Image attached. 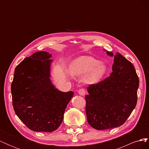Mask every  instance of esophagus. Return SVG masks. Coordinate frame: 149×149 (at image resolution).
Returning <instances> with one entry per match:
<instances>
[{
  "label": "esophagus",
  "mask_w": 149,
  "mask_h": 149,
  "mask_svg": "<svg viewBox=\"0 0 149 149\" xmlns=\"http://www.w3.org/2000/svg\"><path fill=\"white\" fill-rule=\"evenodd\" d=\"M78 93H79V95H81V96H84L85 94H86V90L84 88L80 89L78 91Z\"/></svg>",
  "instance_id": "34e87169"
}]
</instances>
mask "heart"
Returning <instances> with one entry per match:
<instances>
[{"label": "heart", "mask_w": 149, "mask_h": 149, "mask_svg": "<svg viewBox=\"0 0 149 149\" xmlns=\"http://www.w3.org/2000/svg\"><path fill=\"white\" fill-rule=\"evenodd\" d=\"M107 70L105 63L88 56L76 58L70 65V71L72 75L81 76L86 74L84 80L88 84L100 81L106 74Z\"/></svg>", "instance_id": "b5f03b06"}]
</instances>
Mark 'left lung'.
Masks as SVG:
<instances>
[{
    "mask_svg": "<svg viewBox=\"0 0 149 149\" xmlns=\"http://www.w3.org/2000/svg\"><path fill=\"white\" fill-rule=\"evenodd\" d=\"M113 56L112 52H106ZM109 77L88 87L85 96L89 124L104 130L119 127L132 113L137 101L139 79L134 66L117 53Z\"/></svg>",
    "mask_w": 149,
    "mask_h": 149,
    "instance_id": "8db88e82",
    "label": "left lung"
}]
</instances>
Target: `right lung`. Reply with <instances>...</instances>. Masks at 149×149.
<instances>
[{
  "mask_svg": "<svg viewBox=\"0 0 149 149\" xmlns=\"http://www.w3.org/2000/svg\"><path fill=\"white\" fill-rule=\"evenodd\" d=\"M52 55L38 52L20 62L11 84L15 114L30 130L52 132L62 123L73 91L62 92L50 78Z\"/></svg>",
  "mask_w": 149,
  "mask_h": 149,
  "instance_id": "obj_1",
  "label": "right lung"
}]
</instances>
